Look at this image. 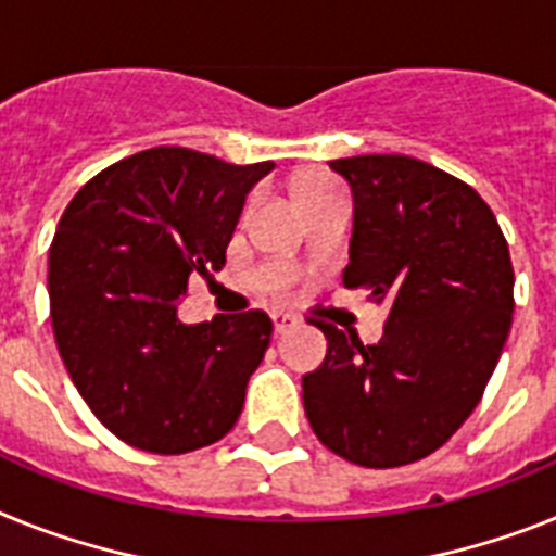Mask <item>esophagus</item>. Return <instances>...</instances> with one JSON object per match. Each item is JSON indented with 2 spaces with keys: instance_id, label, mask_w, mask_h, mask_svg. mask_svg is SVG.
I'll use <instances>...</instances> for the list:
<instances>
[{
  "instance_id": "1",
  "label": "esophagus",
  "mask_w": 556,
  "mask_h": 556,
  "mask_svg": "<svg viewBox=\"0 0 556 556\" xmlns=\"http://www.w3.org/2000/svg\"><path fill=\"white\" fill-rule=\"evenodd\" d=\"M270 319H274V333H288V330H293L296 325H300V316L293 314H286V311H274L270 314Z\"/></svg>"
}]
</instances>
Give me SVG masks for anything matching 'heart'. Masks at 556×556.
Returning a JSON list of instances; mask_svg holds the SVG:
<instances>
[{"instance_id": "obj_1", "label": "heart", "mask_w": 556, "mask_h": 556, "mask_svg": "<svg viewBox=\"0 0 556 556\" xmlns=\"http://www.w3.org/2000/svg\"><path fill=\"white\" fill-rule=\"evenodd\" d=\"M330 180L328 177H319V175H305L296 180V198H302V194H311V191H321V189H330Z\"/></svg>"}]
</instances>
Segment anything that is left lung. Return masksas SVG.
I'll return each mask as SVG.
<instances>
[{
  "label": "left lung",
  "mask_w": 556,
  "mask_h": 556,
  "mask_svg": "<svg viewBox=\"0 0 556 556\" xmlns=\"http://www.w3.org/2000/svg\"><path fill=\"white\" fill-rule=\"evenodd\" d=\"M353 194L348 288L387 305L381 342L314 321L328 356L302 376L316 438L367 469L444 446L478 407L515 314V270L472 186L407 155L328 163Z\"/></svg>",
  "instance_id": "obj_1"
}]
</instances>
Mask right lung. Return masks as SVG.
I'll list each match as a JSON object with an SVG mask.
<instances>
[{
  "instance_id": "1",
  "label": "right lung",
  "mask_w": 556,
  "mask_h": 556,
  "mask_svg": "<svg viewBox=\"0 0 556 556\" xmlns=\"http://www.w3.org/2000/svg\"><path fill=\"white\" fill-rule=\"evenodd\" d=\"M274 163L184 147L112 163L64 208L50 245V319L70 379L129 446L184 455L235 427L270 342L263 311L186 325L191 274L220 270L249 191Z\"/></svg>"
}]
</instances>
